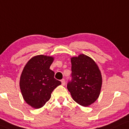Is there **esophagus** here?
<instances>
[{"instance_id": "esophagus-1", "label": "esophagus", "mask_w": 129, "mask_h": 129, "mask_svg": "<svg viewBox=\"0 0 129 129\" xmlns=\"http://www.w3.org/2000/svg\"><path fill=\"white\" fill-rule=\"evenodd\" d=\"M61 84H62V85H65V80H64V79H61Z\"/></svg>"}]
</instances>
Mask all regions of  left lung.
<instances>
[{
    "mask_svg": "<svg viewBox=\"0 0 129 129\" xmlns=\"http://www.w3.org/2000/svg\"><path fill=\"white\" fill-rule=\"evenodd\" d=\"M71 60L72 79L67 88L76 102L88 106L99 96L102 84L101 72L96 62L86 55L82 54Z\"/></svg>",
    "mask_w": 129,
    "mask_h": 129,
    "instance_id": "1",
    "label": "left lung"
}]
</instances>
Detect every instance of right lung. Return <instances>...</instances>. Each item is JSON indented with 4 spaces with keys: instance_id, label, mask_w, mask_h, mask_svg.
Here are the masks:
<instances>
[{
    "instance_id": "obj_1",
    "label": "right lung",
    "mask_w": 129,
    "mask_h": 129,
    "mask_svg": "<svg viewBox=\"0 0 129 129\" xmlns=\"http://www.w3.org/2000/svg\"><path fill=\"white\" fill-rule=\"evenodd\" d=\"M53 60L51 56H34L28 60L21 75V94L26 102L34 108L42 107L50 100L52 91L61 84L54 78V72L50 69Z\"/></svg>"
}]
</instances>
